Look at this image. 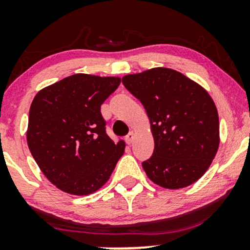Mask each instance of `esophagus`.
<instances>
[{
  "label": "esophagus",
  "instance_id": "34e87169",
  "mask_svg": "<svg viewBox=\"0 0 250 250\" xmlns=\"http://www.w3.org/2000/svg\"><path fill=\"white\" fill-rule=\"evenodd\" d=\"M134 137H135L134 133H133V131H130V133H129L127 136L125 137V142H127V145H131V143H133Z\"/></svg>",
  "mask_w": 250,
  "mask_h": 250
}]
</instances>
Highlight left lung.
<instances>
[{"label": "left lung", "instance_id": "8db88e82", "mask_svg": "<svg viewBox=\"0 0 250 250\" xmlns=\"http://www.w3.org/2000/svg\"><path fill=\"white\" fill-rule=\"evenodd\" d=\"M147 111L155 148L142 162L147 176L168 189L185 188L206 173L219 148V115L201 85L179 71L153 68L122 79Z\"/></svg>", "mask_w": 250, "mask_h": 250}]
</instances>
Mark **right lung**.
Segmentation results:
<instances>
[{
    "instance_id": "right-lung-1",
    "label": "right lung",
    "mask_w": 250,
    "mask_h": 250,
    "mask_svg": "<svg viewBox=\"0 0 250 250\" xmlns=\"http://www.w3.org/2000/svg\"><path fill=\"white\" fill-rule=\"evenodd\" d=\"M120 77L75 74L42 89L31 102L27 142L43 174L73 195L96 191L125 153L105 133L101 104Z\"/></svg>"
}]
</instances>
